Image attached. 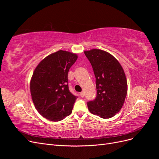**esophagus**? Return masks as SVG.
<instances>
[{"instance_id":"34e87169","label":"esophagus","mask_w":159,"mask_h":159,"mask_svg":"<svg viewBox=\"0 0 159 159\" xmlns=\"http://www.w3.org/2000/svg\"><path fill=\"white\" fill-rule=\"evenodd\" d=\"M84 95H85V93H84V91H81V92L80 93V96H81V97H84Z\"/></svg>"}]
</instances>
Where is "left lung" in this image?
<instances>
[{
    "mask_svg": "<svg viewBox=\"0 0 159 159\" xmlns=\"http://www.w3.org/2000/svg\"><path fill=\"white\" fill-rule=\"evenodd\" d=\"M92 66L96 78L97 96L88 102L90 113L109 119L121 109L127 93L125 74L118 60L109 52L99 49L84 51Z\"/></svg>",
    "mask_w": 159,
    "mask_h": 159,
    "instance_id": "8db88e82",
    "label": "left lung"
}]
</instances>
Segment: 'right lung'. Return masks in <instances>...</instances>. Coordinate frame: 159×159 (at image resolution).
I'll return each instance as SVG.
<instances>
[{
	"mask_svg": "<svg viewBox=\"0 0 159 159\" xmlns=\"http://www.w3.org/2000/svg\"><path fill=\"white\" fill-rule=\"evenodd\" d=\"M78 55L58 50L46 56L36 66L30 80V93L42 117L59 121L71 113L77 97L69 91L68 74Z\"/></svg>",
	"mask_w": 159,
	"mask_h": 159,
	"instance_id": "1",
	"label": "right lung"
}]
</instances>
